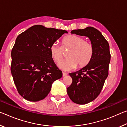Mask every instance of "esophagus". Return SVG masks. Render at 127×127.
Masks as SVG:
<instances>
[{
  "instance_id": "1",
  "label": "esophagus",
  "mask_w": 127,
  "mask_h": 127,
  "mask_svg": "<svg viewBox=\"0 0 127 127\" xmlns=\"http://www.w3.org/2000/svg\"><path fill=\"white\" fill-rule=\"evenodd\" d=\"M62 74H63V77H65L66 76V75H67V73H65V72H63L62 73Z\"/></svg>"
}]
</instances>
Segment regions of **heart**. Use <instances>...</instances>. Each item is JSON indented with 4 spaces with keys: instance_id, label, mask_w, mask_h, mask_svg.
<instances>
[{
    "instance_id": "obj_1",
    "label": "heart",
    "mask_w": 127,
    "mask_h": 127,
    "mask_svg": "<svg viewBox=\"0 0 127 127\" xmlns=\"http://www.w3.org/2000/svg\"><path fill=\"white\" fill-rule=\"evenodd\" d=\"M62 47H61L57 43H54L50 48L51 57L57 63H59L63 59V51L69 50L66 54L68 59L58 65L62 69L70 70L76 66L78 68H82L87 66L92 60L93 47L81 36L68 35L62 40Z\"/></svg>"
}]
</instances>
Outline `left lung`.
Wrapping results in <instances>:
<instances>
[{
	"instance_id": "1",
	"label": "left lung",
	"mask_w": 127,
	"mask_h": 127,
	"mask_svg": "<svg viewBox=\"0 0 127 127\" xmlns=\"http://www.w3.org/2000/svg\"><path fill=\"white\" fill-rule=\"evenodd\" d=\"M71 33L87 37L94 49L90 63L78 71L69 73L72 83L67 88L68 95L73 102L86 104L97 97L108 76L111 58L109 45L102 33L94 27L73 30Z\"/></svg>"
}]
</instances>
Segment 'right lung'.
I'll return each instance as SVG.
<instances>
[{"label":"right lung","mask_w":127,"mask_h":127,"mask_svg":"<svg viewBox=\"0 0 127 127\" xmlns=\"http://www.w3.org/2000/svg\"><path fill=\"white\" fill-rule=\"evenodd\" d=\"M68 31L37 25L18 36L11 52V73L20 95L30 101L44 99L62 77L51 57V45Z\"/></svg>","instance_id":"right-lung-1"}]
</instances>
